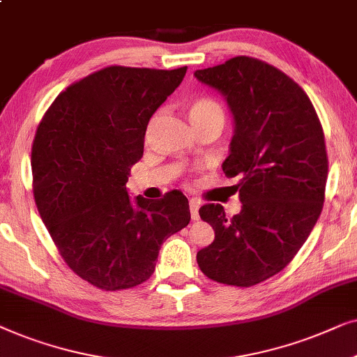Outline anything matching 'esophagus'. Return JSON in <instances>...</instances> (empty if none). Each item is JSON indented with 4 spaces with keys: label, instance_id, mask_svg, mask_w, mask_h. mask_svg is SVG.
Instances as JSON below:
<instances>
[{
    "label": "esophagus",
    "instance_id": "1",
    "mask_svg": "<svg viewBox=\"0 0 357 357\" xmlns=\"http://www.w3.org/2000/svg\"><path fill=\"white\" fill-rule=\"evenodd\" d=\"M199 207H201V202H199L197 199H191V201H189V211H191L192 220H197L199 218Z\"/></svg>",
    "mask_w": 357,
    "mask_h": 357
}]
</instances>
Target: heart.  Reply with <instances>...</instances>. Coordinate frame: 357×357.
Segmentation results:
<instances>
[{"label":"heart","instance_id":"obj_1","mask_svg":"<svg viewBox=\"0 0 357 357\" xmlns=\"http://www.w3.org/2000/svg\"><path fill=\"white\" fill-rule=\"evenodd\" d=\"M189 117L192 122H215L223 126L225 107L212 98H199L189 104Z\"/></svg>","mask_w":357,"mask_h":357}]
</instances>
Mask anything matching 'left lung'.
Masks as SVG:
<instances>
[{"instance_id":"obj_1","label":"left lung","mask_w":357,"mask_h":357,"mask_svg":"<svg viewBox=\"0 0 357 357\" xmlns=\"http://www.w3.org/2000/svg\"><path fill=\"white\" fill-rule=\"evenodd\" d=\"M199 82L225 96L235 135L223 173L238 176L241 212L228 217L220 204L199 208L215 238L197 253L212 281L251 287L281 273L302 248L325 202V134L307 93L275 66L234 56L197 70Z\"/></svg>"}]
</instances>
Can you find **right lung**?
<instances>
[{"label":"right lung","mask_w":357,"mask_h":357,"mask_svg":"<svg viewBox=\"0 0 357 357\" xmlns=\"http://www.w3.org/2000/svg\"><path fill=\"white\" fill-rule=\"evenodd\" d=\"M184 75L186 66H106L61 91L37 127L36 206L66 266L101 291L150 279L161 243L191 220L183 192L132 206L126 189L150 117Z\"/></svg>","instance_id":"1"}]
</instances>
